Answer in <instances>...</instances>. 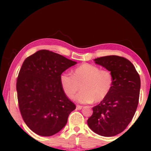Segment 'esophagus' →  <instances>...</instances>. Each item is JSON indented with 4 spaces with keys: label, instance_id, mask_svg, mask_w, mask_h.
<instances>
[{
    "label": "esophagus",
    "instance_id": "esophagus-1",
    "mask_svg": "<svg viewBox=\"0 0 151 151\" xmlns=\"http://www.w3.org/2000/svg\"><path fill=\"white\" fill-rule=\"evenodd\" d=\"M82 106L81 105H77V109H78V110H81V109H82Z\"/></svg>",
    "mask_w": 151,
    "mask_h": 151
}]
</instances>
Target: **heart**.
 Segmentation results:
<instances>
[{"label":"heart","mask_w":151,"mask_h":151,"mask_svg":"<svg viewBox=\"0 0 151 151\" xmlns=\"http://www.w3.org/2000/svg\"><path fill=\"white\" fill-rule=\"evenodd\" d=\"M62 89L70 99L80 86L81 91L74 100L81 104L99 103L109 94L114 86L113 74L109 70H100L96 66L83 63L72 70V76L62 73L60 77Z\"/></svg>","instance_id":"b5f03b06"}]
</instances>
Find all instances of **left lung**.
<instances>
[{
    "label": "left lung",
    "mask_w": 151,
    "mask_h": 151,
    "mask_svg": "<svg viewBox=\"0 0 151 151\" xmlns=\"http://www.w3.org/2000/svg\"><path fill=\"white\" fill-rule=\"evenodd\" d=\"M95 63L113 74L114 82L109 94L93 107L87 120L89 127L102 136H114L124 131L132 120L138 104L141 79L127 59L116 55L101 57Z\"/></svg>",
    "instance_id": "left-lung-1"
}]
</instances>
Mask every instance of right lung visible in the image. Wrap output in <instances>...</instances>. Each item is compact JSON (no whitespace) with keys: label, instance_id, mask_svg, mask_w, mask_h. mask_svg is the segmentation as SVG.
Segmentation results:
<instances>
[{"label":"right lung","instance_id":"right-lung-1","mask_svg":"<svg viewBox=\"0 0 151 151\" xmlns=\"http://www.w3.org/2000/svg\"><path fill=\"white\" fill-rule=\"evenodd\" d=\"M76 64L47 50L36 52L22 63L16 84L19 109L26 125L36 134L58 133L76 109L60 81L62 72Z\"/></svg>","mask_w":151,"mask_h":151}]
</instances>
